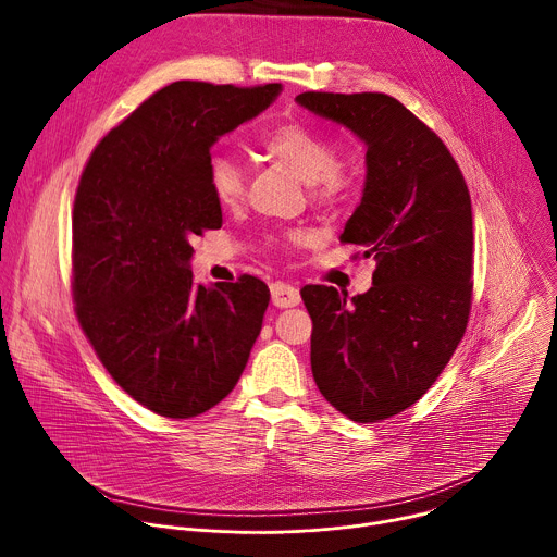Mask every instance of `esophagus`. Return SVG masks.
Here are the masks:
<instances>
[{
	"instance_id": "1",
	"label": "esophagus",
	"mask_w": 557,
	"mask_h": 557,
	"mask_svg": "<svg viewBox=\"0 0 557 557\" xmlns=\"http://www.w3.org/2000/svg\"><path fill=\"white\" fill-rule=\"evenodd\" d=\"M271 299L277 308H290V306H297L301 301V295L295 286L284 284V282H275V284H271Z\"/></svg>"
}]
</instances>
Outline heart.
I'll use <instances>...</instances> for the list:
<instances>
[{
    "label": "heart",
    "mask_w": 557,
    "mask_h": 557,
    "mask_svg": "<svg viewBox=\"0 0 557 557\" xmlns=\"http://www.w3.org/2000/svg\"><path fill=\"white\" fill-rule=\"evenodd\" d=\"M262 149L286 165L299 181L310 185L320 202L346 198L357 172L348 161H337L335 143L301 123H282L262 136ZM209 187L222 207L240 205L247 189V168L231 153H215L209 161Z\"/></svg>",
    "instance_id": "b5f03b06"
}]
</instances>
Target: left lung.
<instances>
[{"instance_id":"1","label":"left lung","mask_w":557,"mask_h":557,"mask_svg":"<svg viewBox=\"0 0 557 557\" xmlns=\"http://www.w3.org/2000/svg\"><path fill=\"white\" fill-rule=\"evenodd\" d=\"M297 106L366 145V183L342 243L374 258L348 299L306 286L310 366L324 399L357 423L404 412L432 387L465 335L473 224L465 178L443 140L387 95L304 92Z\"/></svg>"}]
</instances>
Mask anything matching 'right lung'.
Here are the masks:
<instances>
[{
  "label": "right lung",
  "instance_id": "1",
  "mask_svg": "<svg viewBox=\"0 0 557 557\" xmlns=\"http://www.w3.org/2000/svg\"><path fill=\"white\" fill-rule=\"evenodd\" d=\"M280 92V84L176 82L95 147L78 181V324L112 379L161 417L191 419L218 406L262 331L269 286L253 275L196 284L189 240L222 226L211 147Z\"/></svg>",
  "mask_w": 557,
  "mask_h": 557
}]
</instances>
